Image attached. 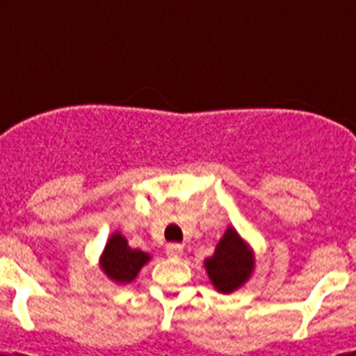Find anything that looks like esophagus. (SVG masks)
I'll list each match as a JSON object with an SVG mask.
<instances>
[{
  "mask_svg": "<svg viewBox=\"0 0 356 356\" xmlns=\"http://www.w3.org/2000/svg\"><path fill=\"white\" fill-rule=\"evenodd\" d=\"M167 254L170 258H179L182 257V253H184V246L182 245H177V243H170V245H167Z\"/></svg>",
  "mask_w": 356,
  "mask_h": 356,
  "instance_id": "34e87169",
  "label": "esophagus"
}]
</instances>
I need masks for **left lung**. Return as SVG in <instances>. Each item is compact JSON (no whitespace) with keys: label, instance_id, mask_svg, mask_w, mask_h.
Returning <instances> with one entry per match:
<instances>
[{"label":"left lung","instance_id":"8db88e82","mask_svg":"<svg viewBox=\"0 0 356 356\" xmlns=\"http://www.w3.org/2000/svg\"><path fill=\"white\" fill-rule=\"evenodd\" d=\"M203 265L213 288L222 294H231L243 288L253 275L254 253L239 232L229 225L213 254Z\"/></svg>","mask_w":356,"mask_h":356}]
</instances>
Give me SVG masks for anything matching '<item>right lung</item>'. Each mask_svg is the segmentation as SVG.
Masks as SVG:
<instances>
[{
    "mask_svg": "<svg viewBox=\"0 0 356 356\" xmlns=\"http://www.w3.org/2000/svg\"><path fill=\"white\" fill-rule=\"evenodd\" d=\"M149 260H152V254L131 248L125 236L115 231L106 241L105 250L99 258V268L115 284H129L138 277L141 268Z\"/></svg>",
    "mask_w": 356,
    "mask_h": 356,
    "instance_id": "add662e5",
    "label": "right lung"
}]
</instances>
